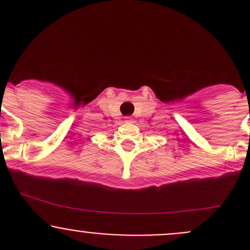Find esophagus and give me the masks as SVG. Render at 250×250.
Masks as SVG:
<instances>
[{
  "label": "esophagus",
  "instance_id": "obj_1",
  "mask_svg": "<svg viewBox=\"0 0 250 250\" xmlns=\"http://www.w3.org/2000/svg\"><path fill=\"white\" fill-rule=\"evenodd\" d=\"M125 122H127V123H133L132 117H125Z\"/></svg>",
  "mask_w": 250,
  "mask_h": 250
}]
</instances>
